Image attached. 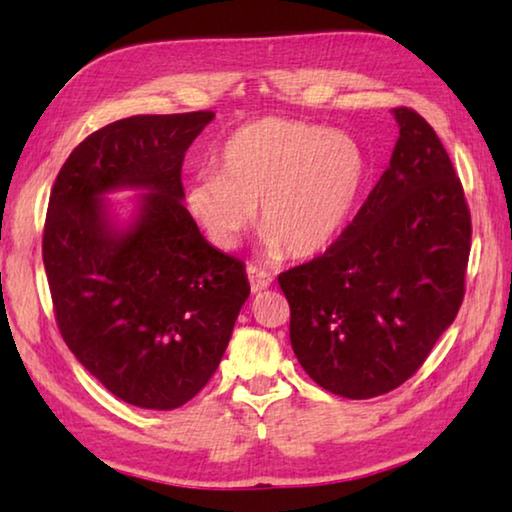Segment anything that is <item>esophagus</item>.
Masks as SVG:
<instances>
[{"label": "esophagus", "instance_id": "1", "mask_svg": "<svg viewBox=\"0 0 512 512\" xmlns=\"http://www.w3.org/2000/svg\"><path fill=\"white\" fill-rule=\"evenodd\" d=\"M248 282H250V289L253 293H259L268 289L273 284V275L266 271V268L257 266V264H248Z\"/></svg>", "mask_w": 512, "mask_h": 512}]
</instances>
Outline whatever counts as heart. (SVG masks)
<instances>
[{"label":"heart","instance_id":"1","mask_svg":"<svg viewBox=\"0 0 512 512\" xmlns=\"http://www.w3.org/2000/svg\"><path fill=\"white\" fill-rule=\"evenodd\" d=\"M363 178L366 158L352 137L266 117L225 140L219 173H198L187 187V210L212 244L235 248L259 205L268 250L311 257L341 235Z\"/></svg>","mask_w":512,"mask_h":512}]
</instances>
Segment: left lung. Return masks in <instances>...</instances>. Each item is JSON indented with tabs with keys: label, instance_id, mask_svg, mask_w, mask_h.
Here are the masks:
<instances>
[{
	"label": "left lung",
	"instance_id": "left-lung-1",
	"mask_svg": "<svg viewBox=\"0 0 512 512\" xmlns=\"http://www.w3.org/2000/svg\"><path fill=\"white\" fill-rule=\"evenodd\" d=\"M366 203L323 255L277 275L291 348L325 391L368 400L427 361L465 296L472 219L443 142L411 108Z\"/></svg>",
	"mask_w": 512,
	"mask_h": 512
}]
</instances>
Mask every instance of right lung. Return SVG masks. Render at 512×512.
Listing matches in <instances>:
<instances>
[{
  "label": "right lung",
  "mask_w": 512,
  "mask_h": 512,
  "mask_svg": "<svg viewBox=\"0 0 512 512\" xmlns=\"http://www.w3.org/2000/svg\"><path fill=\"white\" fill-rule=\"evenodd\" d=\"M212 117L112 121L51 187L42 262L60 334L112 395L142 409H178L205 388L250 293L244 262L207 244L183 205L185 153ZM119 186L150 189L124 233L98 198Z\"/></svg>",
  "instance_id": "right-lung-1"
}]
</instances>
